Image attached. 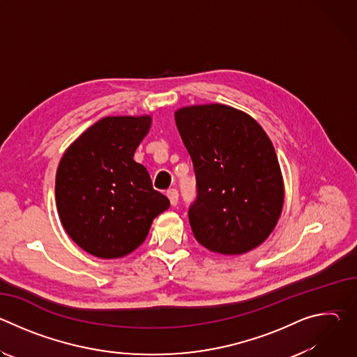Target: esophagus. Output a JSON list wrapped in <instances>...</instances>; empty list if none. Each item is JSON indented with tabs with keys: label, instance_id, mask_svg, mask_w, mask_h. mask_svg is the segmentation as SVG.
Listing matches in <instances>:
<instances>
[{
	"label": "esophagus",
	"instance_id": "esophagus-1",
	"mask_svg": "<svg viewBox=\"0 0 357 357\" xmlns=\"http://www.w3.org/2000/svg\"><path fill=\"white\" fill-rule=\"evenodd\" d=\"M167 196L169 197L171 205H172V206H175L176 203H178V196H179V195H178V190H176V189H174V188H172V189H168V190H167Z\"/></svg>",
	"mask_w": 357,
	"mask_h": 357
}]
</instances>
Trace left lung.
<instances>
[{
  "label": "left lung",
  "mask_w": 357,
  "mask_h": 357,
  "mask_svg": "<svg viewBox=\"0 0 357 357\" xmlns=\"http://www.w3.org/2000/svg\"><path fill=\"white\" fill-rule=\"evenodd\" d=\"M175 121L196 176L197 196L189 208L195 238L226 256L256 248L284 205L271 139L252 117L225 105L182 107Z\"/></svg>",
  "instance_id": "left-lung-1"
}]
</instances>
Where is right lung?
<instances>
[{
    "label": "right lung",
    "mask_w": 357,
    "mask_h": 357,
    "mask_svg": "<svg viewBox=\"0 0 357 357\" xmlns=\"http://www.w3.org/2000/svg\"><path fill=\"white\" fill-rule=\"evenodd\" d=\"M151 116L105 117L66 151L56 172V208L69 237L98 259H120L146 237L151 223L169 208L152 188L134 152Z\"/></svg>",
    "instance_id": "1"
}]
</instances>
